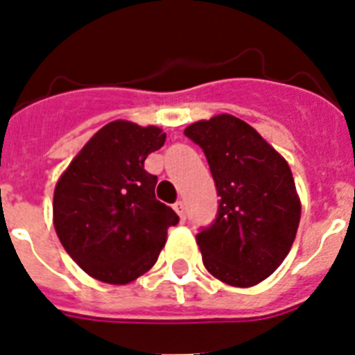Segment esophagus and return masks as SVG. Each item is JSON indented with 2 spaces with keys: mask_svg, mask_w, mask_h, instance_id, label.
<instances>
[{
  "mask_svg": "<svg viewBox=\"0 0 355 355\" xmlns=\"http://www.w3.org/2000/svg\"><path fill=\"white\" fill-rule=\"evenodd\" d=\"M174 211L178 213V215H180L181 220H184V218H187V211H184V202H183V200H178V202H175V205H174Z\"/></svg>",
  "mask_w": 355,
  "mask_h": 355,
  "instance_id": "1",
  "label": "esophagus"
}]
</instances>
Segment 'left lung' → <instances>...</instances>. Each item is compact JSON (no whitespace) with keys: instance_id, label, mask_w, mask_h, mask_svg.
Masks as SVG:
<instances>
[{"instance_id":"8db88e82","label":"left lung","mask_w":355,"mask_h":355,"mask_svg":"<svg viewBox=\"0 0 355 355\" xmlns=\"http://www.w3.org/2000/svg\"><path fill=\"white\" fill-rule=\"evenodd\" d=\"M205 150L218 215L196 236L206 270L236 288L277 270L293 245L300 197L286 159L245 121L220 114L184 130Z\"/></svg>"}]
</instances>
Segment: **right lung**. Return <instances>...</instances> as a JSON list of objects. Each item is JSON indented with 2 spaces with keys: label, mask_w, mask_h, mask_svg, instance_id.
<instances>
[{
  "label": "right lung",
  "mask_w": 355,
  "mask_h": 355,
  "mask_svg": "<svg viewBox=\"0 0 355 355\" xmlns=\"http://www.w3.org/2000/svg\"><path fill=\"white\" fill-rule=\"evenodd\" d=\"M158 126L112 121L74 156L55 187L53 224L62 245L90 277L128 284L153 268L174 209L155 196L158 178L144 168L165 144Z\"/></svg>",
  "instance_id": "add662e5"
}]
</instances>
